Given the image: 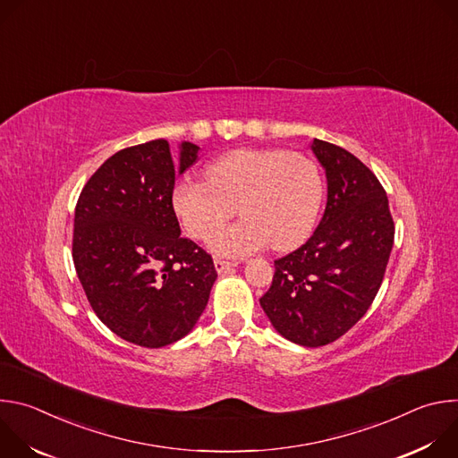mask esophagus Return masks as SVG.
Segmentation results:
<instances>
[{
    "label": "esophagus",
    "instance_id": "1",
    "mask_svg": "<svg viewBox=\"0 0 458 458\" xmlns=\"http://www.w3.org/2000/svg\"><path fill=\"white\" fill-rule=\"evenodd\" d=\"M214 265H216L217 274H221V276L223 274H230L237 267V263H230V260H225V259H216Z\"/></svg>",
    "mask_w": 458,
    "mask_h": 458
}]
</instances>
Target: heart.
Returning <instances> with one entry per match:
<instances>
[{
  "label": "heart",
  "mask_w": 458,
  "mask_h": 458,
  "mask_svg": "<svg viewBox=\"0 0 458 458\" xmlns=\"http://www.w3.org/2000/svg\"><path fill=\"white\" fill-rule=\"evenodd\" d=\"M324 199V179L313 159L281 148H239L207 168V181L184 177L172 205L184 232L203 239L239 206L242 222L207 236L221 257H246L267 248L286 251L313 232Z\"/></svg>",
  "instance_id": "heart-1"
}]
</instances>
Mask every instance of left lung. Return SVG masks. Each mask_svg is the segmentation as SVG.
Segmentation results:
<instances>
[{"instance_id": "left-lung-1", "label": "left lung", "mask_w": 458, "mask_h": 458, "mask_svg": "<svg viewBox=\"0 0 458 458\" xmlns=\"http://www.w3.org/2000/svg\"><path fill=\"white\" fill-rule=\"evenodd\" d=\"M328 201L313 235L276 260L259 299L284 339L317 348L344 335L371 306L394 248L395 226L375 174L348 150L313 140Z\"/></svg>"}]
</instances>
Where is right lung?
Segmentation results:
<instances>
[{"label": "right lung", "mask_w": 458, "mask_h": 458, "mask_svg": "<svg viewBox=\"0 0 458 458\" xmlns=\"http://www.w3.org/2000/svg\"><path fill=\"white\" fill-rule=\"evenodd\" d=\"M199 147L165 140L123 148L85 184L74 217L78 279L101 322L121 339L163 348L188 335L217 279L212 257L181 237L172 193Z\"/></svg>", "instance_id": "right-lung-1"}]
</instances>
